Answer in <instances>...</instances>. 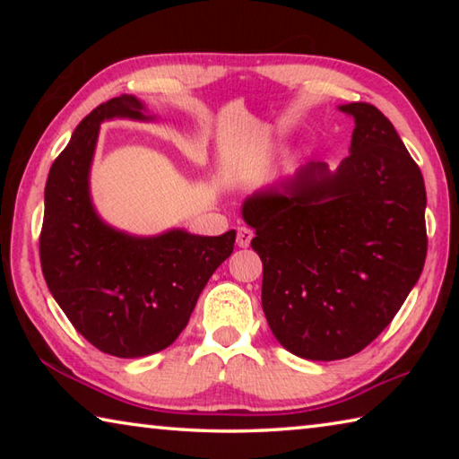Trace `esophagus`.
Listing matches in <instances>:
<instances>
[{
    "instance_id": "1",
    "label": "esophagus",
    "mask_w": 459,
    "mask_h": 459,
    "mask_svg": "<svg viewBox=\"0 0 459 459\" xmlns=\"http://www.w3.org/2000/svg\"><path fill=\"white\" fill-rule=\"evenodd\" d=\"M251 238H253V230L248 227H238L237 229V245L238 247H248L251 245Z\"/></svg>"
}]
</instances>
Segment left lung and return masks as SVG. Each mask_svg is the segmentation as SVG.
<instances>
[{"label":"left lung","instance_id":"8db88e82","mask_svg":"<svg viewBox=\"0 0 459 459\" xmlns=\"http://www.w3.org/2000/svg\"><path fill=\"white\" fill-rule=\"evenodd\" d=\"M340 111L356 127L336 172L312 161L285 194L257 192L243 206L269 328L307 360L364 351L397 316L427 257L421 169L375 105Z\"/></svg>","mask_w":459,"mask_h":459}]
</instances>
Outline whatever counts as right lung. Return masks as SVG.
Segmentation results:
<instances>
[{"mask_svg": "<svg viewBox=\"0 0 459 459\" xmlns=\"http://www.w3.org/2000/svg\"><path fill=\"white\" fill-rule=\"evenodd\" d=\"M111 117L152 119L135 97L121 95L79 123L46 182L40 263L76 332L100 352L139 359L180 336L200 291L230 257L237 232L139 238L107 227L91 204L89 168L100 121Z\"/></svg>", "mask_w": 459, "mask_h": 459, "instance_id": "add662e5", "label": "right lung"}]
</instances>
